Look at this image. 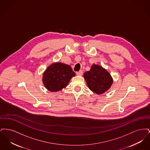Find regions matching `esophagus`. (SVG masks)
Here are the masks:
<instances>
[{
  "instance_id": "34e87169",
  "label": "esophagus",
  "mask_w": 150,
  "mask_h": 150,
  "mask_svg": "<svg viewBox=\"0 0 150 150\" xmlns=\"http://www.w3.org/2000/svg\"><path fill=\"white\" fill-rule=\"evenodd\" d=\"M76 74H77V75H78V76H81V75H83V71H82V70H80V71H79L77 72H76Z\"/></svg>"
}]
</instances>
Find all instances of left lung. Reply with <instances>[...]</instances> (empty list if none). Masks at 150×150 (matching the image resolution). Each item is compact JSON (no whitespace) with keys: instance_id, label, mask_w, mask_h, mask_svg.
Returning a JSON list of instances; mask_svg holds the SVG:
<instances>
[{"instance_id":"1","label":"left lung","mask_w":150,"mask_h":150,"mask_svg":"<svg viewBox=\"0 0 150 150\" xmlns=\"http://www.w3.org/2000/svg\"><path fill=\"white\" fill-rule=\"evenodd\" d=\"M84 78L88 88L97 94L106 92L113 83L110 73L98 64H93L91 70L84 74Z\"/></svg>"}]
</instances>
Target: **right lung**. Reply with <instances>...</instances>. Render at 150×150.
I'll list each match as a JSON object with an SVG mask.
<instances>
[{
    "instance_id": "obj_1",
    "label": "right lung",
    "mask_w": 150,
    "mask_h": 150,
    "mask_svg": "<svg viewBox=\"0 0 150 150\" xmlns=\"http://www.w3.org/2000/svg\"><path fill=\"white\" fill-rule=\"evenodd\" d=\"M75 73L68 64L56 62L50 64L44 72L43 83L50 92H57L64 88Z\"/></svg>"
}]
</instances>
